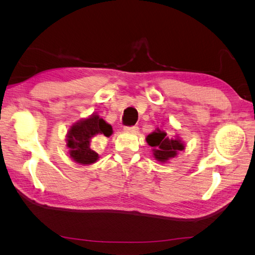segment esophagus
<instances>
[{
  "mask_svg": "<svg viewBox=\"0 0 255 255\" xmlns=\"http://www.w3.org/2000/svg\"><path fill=\"white\" fill-rule=\"evenodd\" d=\"M126 131H130V132H137L139 130V128L137 126H127L124 128Z\"/></svg>",
  "mask_w": 255,
  "mask_h": 255,
  "instance_id": "34e87169",
  "label": "esophagus"
}]
</instances>
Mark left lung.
<instances>
[{"label": "left lung", "mask_w": 255, "mask_h": 255, "mask_svg": "<svg viewBox=\"0 0 255 255\" xmlns=\"http://www.w3.org/2000/svg\"><path fill=\"white\" fill-rule=\"evenodd\" d=\"M147 142L153 147V154L155 159L161 162H165L170 158L176 155L177 151H182L184 145L180 139H170L166 137V133L156 129V132L149 134Z\"/></svg>", "instance_id": "1"}]
</instances>
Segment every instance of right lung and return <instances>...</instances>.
I'll return each instance as SVG.
<instances>
[{"label": "right lung", "mask_w": 255, "mask_h": 255, "mask_svg": "<svg viewBox=\"0 0 255 255\" xmlns=\"http://www.w3.org/2000/svg\"><path fill=\"white\" fill-rule=\"evenodd\" d=\"M113 128L99 115H93L88 119L74 124L69 130L67 144L70 155L80 164H92L99 159V154L90 148L92 137L96 134H104L110 137Z\"/></svg>", "instance_id": "1"}]
</instances>
